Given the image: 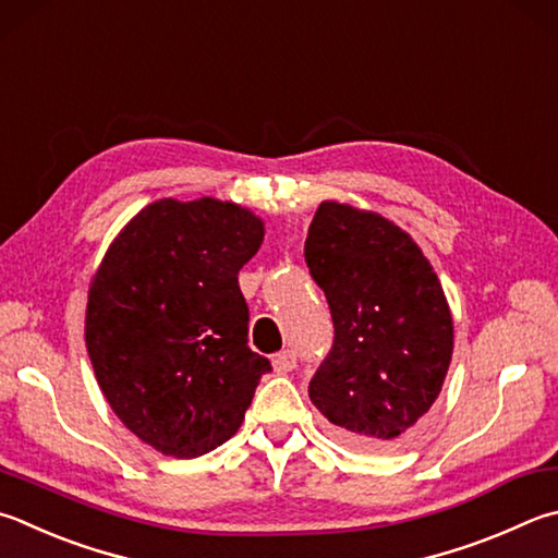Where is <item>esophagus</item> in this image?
<instances>
[{"label":"esophagus","mask_w":558,"mask_h":558,"mask_svg":"<svg viewBox=\"0 0 558 558\" xmlns=\"http://www.w3.org/2000/svg\"><path fill=\"white\" fill-rule=\"evenodd\" d=\"M298 366V353L295 351H280L272 356V371L276 373H290Z\"/></svg>","instance_id":"esophagus-1"}]
</instances>
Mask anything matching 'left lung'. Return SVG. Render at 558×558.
Returning a JSON list of instances; mask_svg holds the SVG:
<instances>
[{
	"instance_id": "left-lung-1",
	"label": "left lung",
	"mask_w": 558,
	"mask_h": 558,
	"mask_svg": "<svg viewBox=\"0 0 558 558\" xmlns=\"http://www.w3.org/2000/svg\"><path fill=\"white\" fill-rule=\"evenodd\" d=\"M305 260L333 319L310 400L349 447H402L439 398L453 353L437 272L395 221L337 199L314 211Z\"/></svg>"
}]
</instances>
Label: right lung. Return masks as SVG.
I'll list each match as a JSON object with an SVG mask.
<instances>
[{
  "label": "right lung",
  "mask_w": 558,
  "mask_h": 558,
  "mask_svg": "<svg viewBox=\"0 0 558 558\" xmlns=\"http://www.w3.org/2000/svg\"><path fill=\"white\" fill-rule=\"evenodd\" d=\"M263 234V219L234 202L163 197L126 221L89 280L85 343L99 390L158 453L221 447L270 371L246 343L239 288Z\"/></svg>",
  "instance_id": "1"
}]
</instances>
